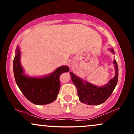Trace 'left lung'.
<instances>
[{"label":"left lung","instance_id":"obj_1","mask_svg":"<svg viewBox=\"0 0 134 134\" xmlns=\"http://www.w3.org/2000/svg\"><path fill=\"white\" fill-rule=\"evenodd\" d=\"M110 51L114 53V50L112 48L110 49ZM113 64L115 69V76L103 86H98L88 81H84L76 76L73 72H70L72 82L77 90V95L80 101L89 105H99L107 101L111 96L117 84L118 77V67L115 60L113 61Z\"/></svg>","mask_w":134,"mask_h":134}]
</instances>
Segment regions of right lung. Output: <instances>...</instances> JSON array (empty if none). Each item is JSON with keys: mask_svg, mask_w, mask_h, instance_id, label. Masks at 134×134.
I'll use <instances>...</instances> for the list:
<instances>
[{"mask_svg": "<svg viewBox=\"0 0 134 134\" xmlns=\"http://www.w3.org/2000/svg\"><path fill=\"white\" fill-rule=\"evenodd\" d=\"M19 47L16 49L13 62L15 80L19 90L31 102L38 105L51 103L57 98L60 88L59 77L69 71L68 66H60L47 76L36 77L27 76L24 73L21 62Z\"/></svg>", "mask_w": 134, "mask_h": 134, "instance_id": "1", "label": "right lung"}]
</instances>
